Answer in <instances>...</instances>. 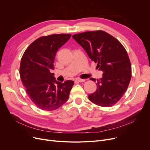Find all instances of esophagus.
I'll use <instances>...</instances> for the list:
<instances>
[{
	"instance_id": "34e87169",
	"label": "esophagus",
	"mask_w": 150,
	"mask_h": 150,
	"mask_svg": "<svg viewBox=\"0 0 150 150\" xmlns=\"http://www.w3.org/2000/svg\"><path fill=\"white\" fill-rule=\"evenodd\" d=\"M76 81H77V82H85V79H76Z\"/></svg>"
}]
</instances>
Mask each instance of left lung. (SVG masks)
<instances>
[{"instance_id": "8db88e82", "label": "left lung", "mask_w": 150, "mask_h": 150, "mask_svg": "<svg viewBox=\"0 0 150 150\" xmlns=\"http://www.w3.org/2000/svg\"><path fill=\"white\" fill-rule=\"evenodd\" d=\"M73 38L103 71L97 79V89L88 95L90 101L101 107H111L122 98L131 79V64L122 44L103 30L88 31L73 35ZM93 81L96 79L90 78Z\"/></svg>"}]
</instances>
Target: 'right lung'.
I'll list each match as a JSON object with an SVG mask.
<instances>
[{"label": "right lung", "mask_w": 150, "mask_h": 150, "mask_svg": "<svg viewBox=\"0 0 150 150\" xmlns=\"http://www.w3.org/2000/svg\"><path fill=\"white\" fill-rule=\"evenodd\" d=\"M71 36L61 33L40 37L28 46L21 58V81L31 101L41 110H56L68 99L74 82L56 81L51 71L57 52Z\"/></svg>", "instance_id": "1"}]
</instances>
